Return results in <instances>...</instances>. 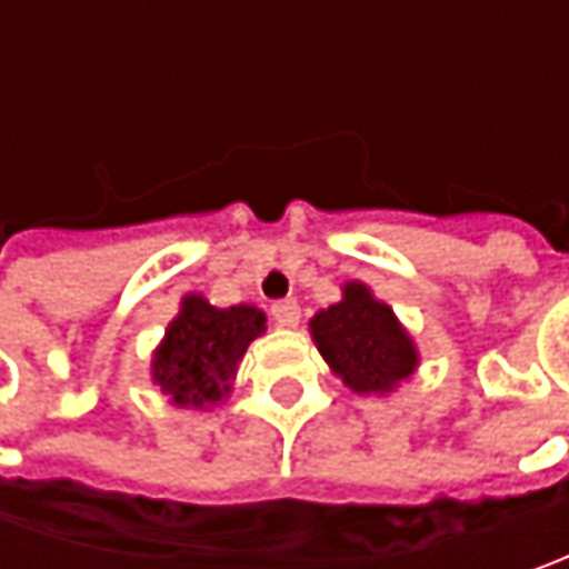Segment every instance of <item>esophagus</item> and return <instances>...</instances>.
I'll list each match as a JSON object with an SVG mask.
<instances>
[{
    "instance_id": "1",
    "label": "esophagus",
    "mask_w": 569,
    "mask_h": 569,
    "mask_svg": "<svg viewBox=\"0 0 569 569\" xmlns=\"http://www.w3.org/2000/svg\"><path fill=\"white\" fill-rule=\"evenodd\" d=\"M272 317L278 326H284V329H295L297 322H300V303L297 300H274L272 303Z\"/></svg>"
}]
</instances>
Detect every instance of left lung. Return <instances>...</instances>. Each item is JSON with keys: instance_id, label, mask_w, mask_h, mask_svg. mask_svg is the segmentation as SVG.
I'll use <instances>...</instances> for the list:
<instances>
[{"instance_id": "left-lung-1", "label": "left lung", "mask_w": 569, "mask_h": 569, "mask_svg": "<svg viewBox=\"0 0 569 569\" xmlns=\"http://www.w3.org/2000/svg\"><path fill=\"white\" fill-rule=\"evenodd\" d=\"M319 355L355 392H392L418 367V348L396 313L361 281H348L341 300L310 319Z\"/></svg>"}]
</instances>
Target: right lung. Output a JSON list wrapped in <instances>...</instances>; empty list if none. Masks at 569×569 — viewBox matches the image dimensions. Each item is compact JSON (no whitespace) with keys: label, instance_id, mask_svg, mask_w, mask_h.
<instances>
[{"label":"right lung","instance_id":"obj_1","mask_svg":"<svg viewBox=\"0 0 569 569\" xmlns=\"http://www.w3.org/2000/svg\"><path fill=\"white\" fill-rule=\"evenodd\" d=\"M262 332V310L247 303L218 310L202 295H187L154 351L151 380L180 408L218 405L230 392L237 363L243 361L250 341Z\"/></svg>","mask_w":569,"mask_h":569}]
</instances>
